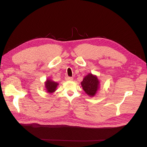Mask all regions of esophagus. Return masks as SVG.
Listing matches in <instances>:
<instances>
[{
    "mask_svg": "<svg viewBox=\"0 0 147 147\" xmlns=\"http://www.w3.org/2000/svg\"><path fill=\"white\" fill-rule=\"evenodd\" d=\"M65 80H70V81H71V80H73V78H71V77H66L65 78Z\"/></svg>",
    "mask_w": 147,
    "mask_h": 147,
    "instance_id": "obj_1",
    "label": "esophagus"
}]
</instances>
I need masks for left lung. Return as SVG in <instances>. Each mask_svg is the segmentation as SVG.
<instances>
[{"label": "left lung", "instance_id": "obj_1", "mask_svg": "<svg viewBox=\"0 0 147 147\" xmlns=\"http://www.w3.org/2000/svg\"><path fill=\"white\" fill-rule=\"evenodd\" d=\"M81 85L88 95L93 97L96 95L100 88V82L96 75L89 73L83 78Z\"/></svg>", "mask_w": 147, "mask_h": 147}]
</instances>
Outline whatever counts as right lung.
I'll list each match as a JSON object with an SVG mask.
<instances>
[{"label":"right lung","instance_id":"right-lung-1","mask_svg":"<svg viewBox=\"0 0 147 147\" xmlns=\"http://www.w3.org/2000/svg\"><path fill=\"white\" fill-rule=\"evenodd\" d=\"M59 83L53 81L50 79H47L45 82V88L47 93L52 94L57 90Z\"/></svg>","mask_w":147,"mask_h":147}]
</instances>
